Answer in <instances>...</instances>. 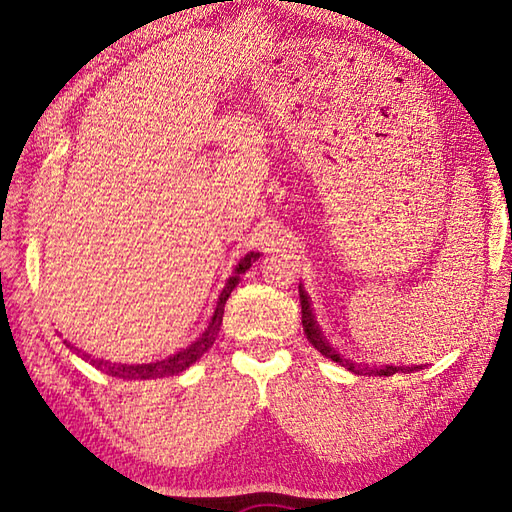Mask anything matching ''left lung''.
I'll use <instances>...</instances> for the list:
<instances>
[{
	"label": "left lung",
	"instance_id": "obj_1",
	"mask_svg": "<svg viewBox=\"0 0 512 512\" xmlns=\"http://www.w3.org/2000/svg\"><path fill=\"white\" fill-rule=\"evenodd\" d=\"M299 301H301V323H303V334H306V339L317 347V350L323 354L332 358L334 363H339L341 367L350 369V372L358 374V376H394V374H411V372H418V369H422L424 365H402V367H396V365H385V367H376V365H367V363H354L350 361V358L341 356L339 352L334 350V347L330 345V341L325 339V334L321 330V325L317 323V317H314V310H312V303H310V297L308 292L303 290V286L299 284Z\"/></svg>",
	"mask_w": 512,
	"mask_h": 512
}]
</instances>
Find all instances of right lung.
Instances as JSON below:
<instances>
[{
  "label": "right lung",
  "mask_w": 512,
  "mask_h": 512,
  "mask_svg": "<svg viewBox=\"0 0 512 512\" xmlns=\"http://www.w3.org/2000/svg\"><path fill=\"white\" fill-rule=\"evenodd\" d=\"M259 253H248L242 259H239L233 275L226 279V286L222 288L220 297H217L215 303V310L209 319V325H206L204 332L195 339L189 347H184V350L171 354L167 358H162V361H154V363H112V361H105V358H94L92 354H85L81 352L79 347H74L72 343L63 341L65 345L70 347L74 354H79L83 361H88L90 365H94L96 369H101V372L116 376V378H123V380H151V378H165V376H178L182 374L184 369H189L195 361H200V358L211 350V345L215 343L217 334H220L222 328V317H224V306H226V299L231 297V292L235 290V286L239 284V277H242L246 270L253 266V262H257Z\"/></svg>",
  "instance_id": "obj_1"
}]
</instances>
